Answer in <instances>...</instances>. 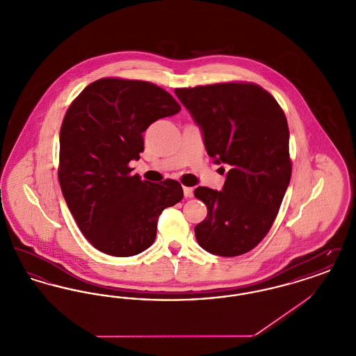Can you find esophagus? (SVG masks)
<instances>
[{"instance_id":"obj_1","label":"esophagus","mask_w":356,"mask_h":356,"mask_svg":"<svg viewBox=\"0 0 356 356\" xmlns=\"http://www.w3.org/2000/svg\"><path fill=\"white\" fill-rule=\"evenodd\" d=\"M183 189H184V196H186V197H192V196H193V188L184 186Z\"/></svg>"}]
</instances>
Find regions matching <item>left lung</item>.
<instances>
[{
  "label": "left lung",
  "instance_id": "8db88e82",
  "mask_svg": "<svg viewBox=\"0 0 356 356\" xmlns=\"http://www.w3.org/2000/svg\"><path fill=\"white\" fill-rule=\"evenodd\" d=\"M175 93L202 127L208 154L231 165L222 191L197 186L193 192L207 205L196 240L211 254H247L270 232L291 180L286 115L254 83L176 88Z\"/></svg>",
  "mask_w": 356,
  "mask_h": 356
}]
</instances>
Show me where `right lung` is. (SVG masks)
<instances>
[{
    "label": "right lung",
    "instance_id": "add662e5",
    "mask_svg": "<svg viewBox=\"0 0 356 356\" xmlns=\"http://www.w3.org/2000/svg\"><path fill=\"white\" fill-rule=\"evenodd\" d=\"M180 109L163 88L120 77L93 81L69 105L58 181L80 231L104 254L125 257L149 248L161 212L183 199L179 181L149 183L129 167L144 151L143 132Z\"/></svg>",
    "mask_w": 356,
    "mask_h": 356
}]
</instances>
